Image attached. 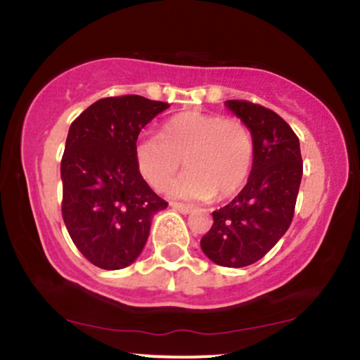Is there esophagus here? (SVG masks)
Instances as JSON below:
<instances>
[{
	"label": "esophagus",
	"mask_w": 360,
	"mask_h": 360,
	"mask_svg": "<svg viewBox=\"0 0 360 360\" xmlns=\"http://www.w3.org/2000/svg\"><path fill=\"white\" fill-rule=\"evenodd\" d=\"M171 206L174 210H177V212L179 213H183V214H189V213H193L194 212V208L193 206H189V205H183V203H171Z\"/></svg>",
	"instance_id": "34e87169"
}]
</instances>
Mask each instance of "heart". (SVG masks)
<instances>
[{"label": "heart", "instance_id": "obj_1", "mask_svg": "<svg viewBox=\"0 0 360 360\" xmlns=\"http://www.w3.org/2000/svg\"><path fill=\"white\" fill-rule=\"evenodd\" d=\"M134 155L140 174L159 191L169 188L184 160L189 171L172 186L174 196L229 200L249 181L255 148L240 118L183 111L164 123L160 135L140 137Z\"/></svg>", "mask_w": 360, "mask_h": 360}]
</instances>
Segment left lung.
<instances>
[{"label":"left lung","mask_w":360,"mask_h":360,"mask_svg":"<svg viewBox=\"0 0 360 360\" xmlns=\"http://www.w3.org/2000/svg\"><path fill=\"white\" fill-rule=\"evenodd\" d=\"M225 105L249 127L254 167L245 188L213 212V225L201 238V249L218 266L245 267L262 259L291 225L303 159L300 139L278 113L245 100Z\"/></svg>","instance_id":"1"}]
</instances>
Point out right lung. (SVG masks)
I'll return each instance as SVG.
<instances>
[{
	"label": "right lung",
	"instance_id": "add662e5",
	"mask_svg": "<svg viewBox=\"0 0 360 360\" xmlns=\"http://www.w3.org/2000/svg\"><path fill=\"white\" fill-rule=\"evenodd\" d=\"M169 103L139 94L98 100L71 123L60 160L62 218L77 250L106 271L139 257L167 206L135 164L140 130Z\"/></svg>",
	"mask_w": 360,
	"mask_h": 360
}]
</instances>
